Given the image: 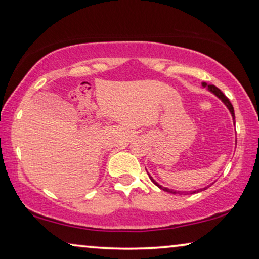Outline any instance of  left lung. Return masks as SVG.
<instances>
[{"instance_id":"left-lung-1","label":"left lung","mask_w":259,"mask_h":259,"mask_svg":"<svg viewBox=\"0 0 259 259\" xmlns=\"http://www.w3.org/2000/svg\"><path fill=\"white\" fill-rule=\"evenodd\" d=\"M202 84H203V86H204V87H207V83H205V82H203ZM208 90L210 91V92H212V93H214L215 96L219 97L222 101H224V103L226 104V106L228 107V110L231 111L232 116H233V119H235V117H234V109H233V105H232L231 101L228 100V98L226 97L225 94L222 93V92H221L220 90H219V88H218L217 86H214V84H209V86H208ZM149 178H150V181H152V182L154 183V184H155L156 186H158V188H160L161 190H163V191L172 192V194H176V192H177V191H173V190H169V189H167V188H162V186H160V185L158 184V183H156L155 181H154V179H153L152 177H150V176H149ZM205 189H207V188H205ZM205 189H204V190H205ZM202 190H203V189H201V191H202ZM195 192H199V190H196V191H189V194H195ZM186 194H188V192H186Z\"/></svg>"}]
</instances>
